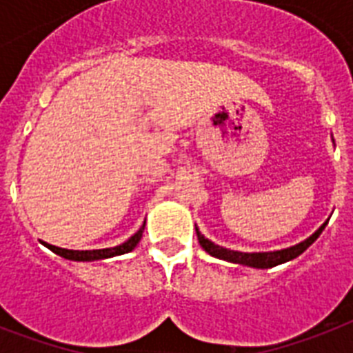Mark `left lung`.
Segmentation results:
<instances>
[{"mask_svg":"<svg viewBox=\"0 0 353 353\" xmlns=\"http://www.w3.org/2000/svg\"><path fill=\"white\" fill-rule=\"evenodd\" d=\"M328 223V221H326ZM326 223L319 227L317 231L313 232L310 238H306L301 243H296L293 247H288V249H280V251H271V252H240V251H231V249H225V247H220L212 243L209 238H205L201 232L198 231V227H196V234H198L199 245L203 247L205 251L209 252L210 256L221 258V260H227V262L232 263H240V265H247V268H256V269H269L274 268V265H279V263L290 262L293 258H296L299 254L306 251L307 247L312 245L313 241L317 240L321 232L324 231V227Z\"/></svg>","mask_w":353,"mask_h":353,"instance_id":"obj_1","label":"left lung"}]
</instances>
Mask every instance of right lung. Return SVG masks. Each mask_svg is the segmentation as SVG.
<instances>
[{"label":"right lung","instance_id":"1","mask_svg":"<svg viewBox=\"0 0 353 353\" xmlns=\"http://www.w3.org/2000/svg\"><path fill=\"white\" fill-rule=\"evenodd\" d=\"M144 225L139 229L135 234L126 240L124 243L117 247H110V249H93V251H71V249H62V247H54L49 245L43 241V245L47 249H51L52 252H57L58 256L65 258V260H74V262H91V260H104V258H112V256H119V254H126L132 249H135L139 241H141V236H143Z\"/></svg>","mask_w":353,"mask_h":353}]
</instances>
